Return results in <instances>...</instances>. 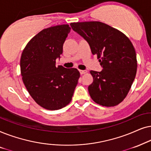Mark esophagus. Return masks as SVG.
<instances>
[{
	"mask_svg": "<svg viewBox=\"0 0 151 151\" xmlns=\"http://www.w3.org/2000/svg\"><path fill=\"white\" fill-rule=\"evenodd\" d=\"M79 72H80V74H86V73H87V70H79Z\"/></svg>",
	"mask_w": 151,
	"mask_h": 151,
	"instance_id": "esophagus-1",
	"label": "esophagus"
}]
</instances>
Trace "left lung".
<instances>
[{"label": "left lung", "mask_w": 151, "mask_h": 151, "mask_svg": "<svg viewBox=\"0 0 151 151\" xmlns=\"http://www.w3.org/2000/svg\"><path fill=\"white\" fill-rule=\"evenodd\" d=\"M74 31L85 39L103 70H91L93 82L88 86L92 99L111 107L123 101L135 78L137 61L130 39L119 30L99 21L71 23Z\"/></svg>", "instance_id": "1"}]
</instances>
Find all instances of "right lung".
<instances>
[{
	"instance_id": "1",
	"label": "right lung",
	"mask_w": 151,
	"mask_h": 151,
	"mask_svg": "<svg viewBox=\"0 0 151 151\" xmlns=\"http://www.w3.org/2000/svg\"><path fill=\"white\" fill-rule=\"evenodd\" d=\"M70 29L68 24L44 29L22 52L20 64L24 85L36 103L45 109L59 110L70 104L80 77L76 68L56 67Z\"/></svg>"
}]
</instances>
